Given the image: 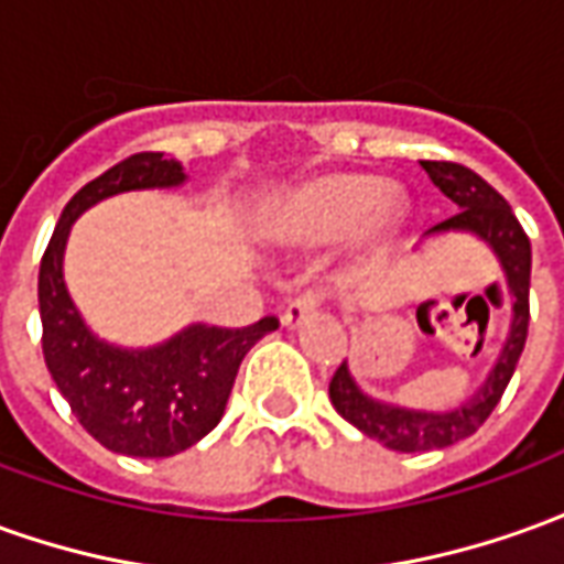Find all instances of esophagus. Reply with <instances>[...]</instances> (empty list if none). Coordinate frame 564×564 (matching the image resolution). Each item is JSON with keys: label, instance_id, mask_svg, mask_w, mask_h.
Instances as JSON below:
<instances>
[{"label": "esophagus", "instance_id": "34e87169", "mask_svg": "<svg viewBox=\"0 0 564 564\" xmlns=\"http://www.w3.org/2000/svg\"><path fill=\"white\" fill-rule=\"evenodd\" d=\"M317 308H321V295L317 293H305V295H299V299H293L290 305H286V311H283V326L286 329H302L305 323L317 314Z\"/></svg>", "mask_w": 564, "mask_h": 564}]
</instances>
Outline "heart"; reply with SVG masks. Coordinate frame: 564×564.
<instances>
[{
	"label": "heart",
	"instance_id": "obj_1",
	"mask_svg": "<svg viewBox=\"0 0 564 564\" xmlns=\"http://www.w3.org/2000/svg\"><path fill=\"white\" fill-rule=\"evenodd\" d=\"M409 200L369 173H323L295 186L259 219V235L283 250H311L345 238V265L369 269L391 253Z\"/></svg>",
	"mask_w": 564,
	"mask_h": 564
}]
</instances>
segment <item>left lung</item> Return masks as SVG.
<instances>
[{
	"label": "left lung",
	"instance_id": "8db88e82",
	"mask_svg": "<svg viewBox=\"0 0 564 564\" xmlns=\"http://www.w3.org/2000/svg\"><path fill=\"white\" fill-rule=\"evenodd\" d=\"M431 183L446 195L458 214L433 226L427 238L436 235H474L482 241L501 262L503 281L510 290V326L503 345L495 357V364L482 378V384L470 397H464L452 409H415V405L391 403L366 393L357 378L350 376L348 360L338 366L329 381V400L336 405L341 419L366 433L369 440H378L381 446L393 452H431V448H448L474 436L482 421L491 415L501 393L507 391L519 354L525 348L529 336V283H531V243L522 231L519 219L510 210V204L488 186L486 180L464 164L452 161H421Z\"/></svg>",
	"mask_w": 564,
	"mask_h": 564
}]
</instances>
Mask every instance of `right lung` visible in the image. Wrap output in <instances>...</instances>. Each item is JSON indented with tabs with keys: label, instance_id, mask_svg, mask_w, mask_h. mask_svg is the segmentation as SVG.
Returning <instances> with one entry per match:
<instances>
[{
	"label": "right lung",
	"instance_id": "right-lung-1",
	"mask_svg": "<svg viewBox=\"0 0 564 564\" xmlns=\"http://www.w3.org/2000/svg\"><path fill=\"white\" fill-rule=\"evenodd\" d=\"M188 176L164 152L118 161L63 207L39 269V314L45 364L73 415L109 452L171 458L214 431L247 350L278 329L262 317L243 329L188 323L149 348H124L90 329L63 278V253L78 216L94 204L149 188H180Z\"/></svg>",
	"mask_w": 564,
	"mask_h": 564
}]
</instances>
